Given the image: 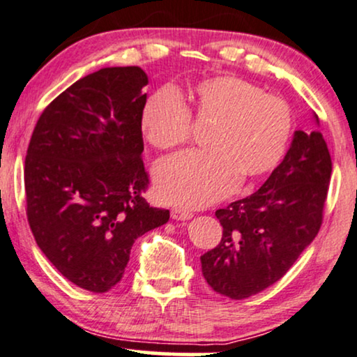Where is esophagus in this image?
<instances>
[{"label": "esophagus", "instance_id": "1", "mask_svg": "<svg viewBox=\"0 0 357 357\" xmlns=\"http://www.w3.org/2000/svg\"><path fill=\"white\" fill-rule=\"evenodd\" d=\"M171 218L173 220H189V218H192V212L186 211V208H173L171 211Z\"/></svg>", "mask_w": 357, "mask_h": 357}]
</instances>
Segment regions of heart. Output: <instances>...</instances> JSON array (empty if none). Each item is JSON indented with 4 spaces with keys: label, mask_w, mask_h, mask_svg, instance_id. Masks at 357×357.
Returning <instances> with one entry per match:
<instances>
[{
    "label": "heart",
    "mask_w": 357,
    "mask_h": 357,
    "mask_svg": "<svg viewBox=\"0 0 357 357\" xmlns=\"http://www.w3.org/2000/svg\"><path fill=\"white\" fill-rule=\"evenodd\" d=\"M194 114L212 121L208 150L186 151L156 166L155 186L165 202L204 207L281 163L292 137V112L281 98L236 76H213L189 89ZM145 139L169 150L191 135V112L173 89L146 99L140 116Z\"/></svg>",
    "instance_id": "heart-1"
}]
</instances>
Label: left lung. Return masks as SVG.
<instances>
[{
	"label": "left lung",
	"mask_w": 357,
	"mask_h": 357,
	"mask_svg": "<svg viewBox=\"0 0 357 357\" xmlns=\"http://www.w3.org/2000/svg\"><path fill=\"white\" fill-rule=\"evenodd\" d=\"M317 126V114H313ZM331 158L321 132H294L281 165L251 196L218 208L220 243L201 256L213 291L235 301L278 282L321 225Z\"/></svg>",
	"instance_id": "left-lung-1"
}]
</instances>
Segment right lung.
Listing matches in <instances>:
<instances>
[{
	"label": "right lung",
	"instance_id": "add662e5",
	"mask_svg": "<svg viewBox=\"0 0 357 357\" xmlns=\"http://www.w3.org/2000/svg\"><path fill=\"white\" fill-rule=\"evenodd\" d=\"M149 76L107 66L55 98L37 121L26 155L27 220L47 259L75 286L107 292L121 281L132 245L165 225L150 207L142 151Z\"/></svg>",
	"mask_w": 357,
	"mask_h": 357
}]
</instances>
